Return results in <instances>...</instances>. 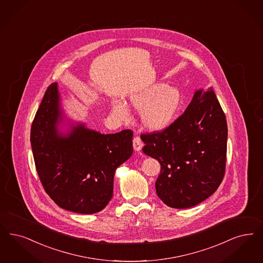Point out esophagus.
Masks as SVG:
<instances>
[{
    "mask_svg": "<svg viewBox=\"0 0 263 263\" xmlns=\"http://www.w3.org/2000/svg\"><path fill=\"white\" fill-rule=\"evenodd\" d=\"M143 146H144V144H143V142H142L140 137L135 136L133 138V147H134L135 151H137V152L141 151V148L143 147Z\"/></svg>",
    "mask_w": 263,
    "mask_h": 263,
    "instance_id": "esophagus-1",
    "label": "esophagus"
}]
</instances>
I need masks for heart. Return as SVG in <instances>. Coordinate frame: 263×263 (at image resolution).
<instances>
[{"mask_svg": "<svg viewBox=\"0 0 263 263\" xmlns=\"http://www.w3.org/2000/svg\"><path fill=\"white\" fill-rule=\"evenodd\" d=\"M130 103L137 110H142L141 119L144 126L151 131H160L174 121L181 105V94L174 87L156 84L133 95ZM112 110L118 118H128L124 104L115 102Z\"/></svg>", "mask_w": 263, "mask_h": 263, "instance_id": "b5f03b06", "label": "heart"}]
</instances>
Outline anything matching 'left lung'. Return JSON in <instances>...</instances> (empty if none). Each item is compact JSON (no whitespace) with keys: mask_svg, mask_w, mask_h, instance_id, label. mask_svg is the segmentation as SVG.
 Returning <instances> with one entry per match:
<instances>
[{"mask_svg":"<svg viewBox=\"0 0 263 263\" xmlns=\"http://www.w3.org/2000/svg\"><path fill=\"white\" fill-rule=\"evenodd\" d=\"M141 139L143 152L160 163L156 190L166 205H197L219 187L226 167L227 121L213 90L197 91L167 128L143 133Z\"/></svg>","mask_w":263,"mask_h":263,"instance_id":"obj_1","label":"left lung"}]
</instances>
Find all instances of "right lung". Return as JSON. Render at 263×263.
Returning a JSON list of instances; mask_svg holds the SVG:
<instances>
[{
	"label": "right lung",
	"instance_id": "add662e5",
	"mask_svg": "<svg viewBox=\"0 0 263 263\" xmlns=\"http://www.w3.org/2000/svg\"><path fill=\"white\" fill-rule=\"evenodd\" d=\"M58 85H50L35 115L30 141L35 166L43 187L62 209L91 214L104 210L112 198L116 169L133 153V131L101 134L74 127L61 136Z\"/></svg>",
	"mask_w": 263,
	"mask_h": 263
}]
</instances>
